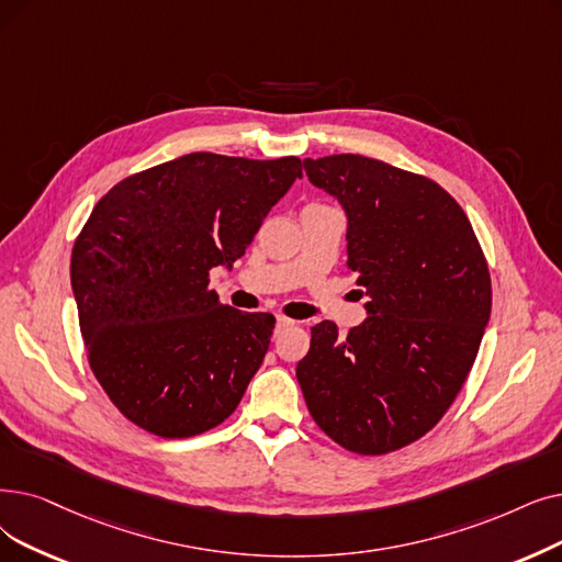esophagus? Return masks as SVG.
<instances>
[{
    "instance_id": "obj_1",
    "label": "esophagus",
    "mask_w": 562,
    "mask_h": 562,
    "mask_svg": "<svg viewBox=\"0 0 562 562\" xmlns=\"http://www.w3.org/2000/svg\"><path fill=\"white\" fill-rule=\"evenodd\" d=\"M291 326H296L294 319H289V316H278V333H280V330H286V328H291Z\"/></svg>"
}]
</instances>
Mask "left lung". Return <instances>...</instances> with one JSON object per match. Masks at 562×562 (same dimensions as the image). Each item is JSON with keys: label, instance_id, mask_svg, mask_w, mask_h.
I'll use <instances>...</instances> for the list:
<instances>
[{"label": "left lung", "instance_id": "left-lung-1", "mask_svg": "<svg viewBox=\"0 0 562 562\" xmlns=\"http://www.w3.org/2000/svg\"><path fill=\"white\" fill-rule=\"evenodd\" d=\"M349 215V273L370 316L339 337L312 328L296 376L310 416L356 454L418 441L457 400L492 312V276L473 225L436 181L356 154L305 160Z\"/></svg>", "mask_w": 562, "mask_h": 562}]
</instances>
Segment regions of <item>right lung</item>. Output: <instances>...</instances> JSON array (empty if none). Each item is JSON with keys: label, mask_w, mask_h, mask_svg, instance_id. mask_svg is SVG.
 <instances>
[{"label": "right lung", "mask_w": 562, "mask_h": 562, "mask_svg": "<svg viewBox=\"0 0 562 562\" xmlns=\"http://www.w3.org/2000/svg\"><path fill=\"white\" fill-rule=\"evenodd\" d=\"M301 167L198 151L126 177L93 206L70 284L89 368L133 425L190 438L238 406L276 316L223 305L211 271L250 248Z\"/></svg>", "instance_id": "1"}]
</instances>
